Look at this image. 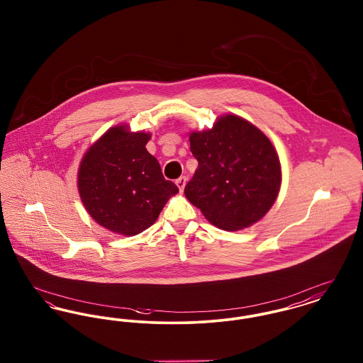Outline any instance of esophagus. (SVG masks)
Here are the masks:
<instances>
[{
	"label": "esophagus",
	"mask_w": 363,
	"mask_h": 363,
	"mask_svg": "<svg viewBox=\"0 0 363 363\" xmlns=\"http://www.w3.org/2000/svg\"><path fill=\"white\" fill-rule=\"evenodd\" d=\"M175 184H177L179 192H184V188H185V185H186V177H179V178L175 181Z\"/></svg>",
	"instance_id": "1"
}]
</instances>
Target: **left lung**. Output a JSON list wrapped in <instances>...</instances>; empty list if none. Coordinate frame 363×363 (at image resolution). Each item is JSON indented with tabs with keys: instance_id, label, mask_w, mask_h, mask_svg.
<instances>
[{
	"instance_id": "obj_1",
	"label": "left lung",
	"mask_w": 363,
	"mask_h": 363,
	"mask_svg": "<svg viewBox=\"0 0 363 363\" xmlns=\"http://www.w3.org/2000/svg\"><path fill=\"white\" fill-rule=\"evenodd\" d=\"M199 167L185 186L188 200L223 230L257 222L277 199L281 166L270 140L245 119L226 115L211 130L192 133Z\"/></svg>"
}]
</instances>
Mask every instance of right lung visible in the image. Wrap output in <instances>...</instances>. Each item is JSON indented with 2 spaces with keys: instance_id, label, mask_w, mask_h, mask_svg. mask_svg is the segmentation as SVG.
<instances>
[{
  "instance_id": "add662e5",
  "label": "right lung",
  "mask_w": 363,
  "mask_h": 363,
  "mask_svg": "<svg viewBox=\"0 0 363 363\" xmlns=\"http://www.w3.org/2000/svg\"><path fill=\"white\" fill-rule=\"evenodd\" d=\"M150 135L116 126L87 150L78 189L90 216L119 235H134L155 223L170 196L178 192L145 148Z\"/></svg>"
}]
</instances>
